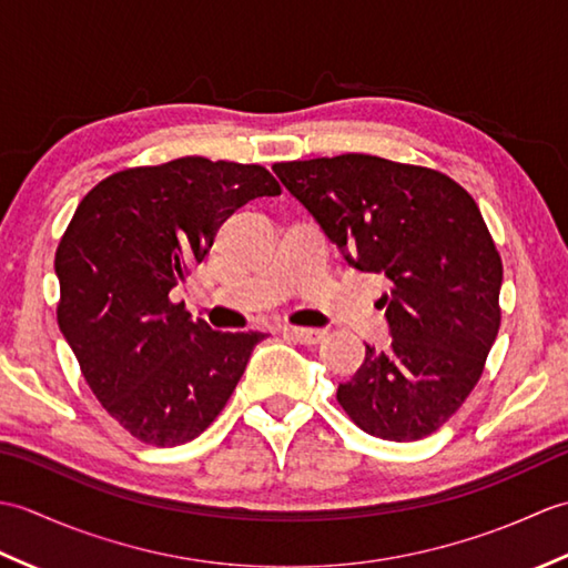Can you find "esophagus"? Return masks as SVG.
<instances>
[{
	"label": "esophagus",
	"instance_id": "esophagus-1",
	"mask_svg": "<svg viewBox=\"0 0 568 568\" xmlns=\"http://www.w3.org/2000/svg\"><path fill=\"white\" fill-rule=\"evenodd\" d=\"M283 332L291 336V339L305 344V346H315L324 339V329H305V327H283Z\"/></svg>",
	"mask_w": 568,
	"mask_h": 568
}]
</instances>
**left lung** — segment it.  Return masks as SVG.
<instances>
[{
  "label": "left lung",
  "mask_w": 568,
  "mask_h": 568,
  "mask_svg": "<svg viewBox=\"0 0 568 568\" xmlns=\"http://www.w3.org/2000/svg\"><path fill=\"white\" fill-rule=\"evenodd\" d=\"M273 171L348 263L393 283L390 348L366 346L336 400L373 437H429L476 388L500 329L503 261L476 200L434 168L366 153Z\"/></svg>",
  "instance_id": "1"
}]
</instances>
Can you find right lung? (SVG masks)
Returning <instances> with one entry per match:
<instances>
[{
	"label": "right lung",
	"mask_w": 568,
	"mask_h": 568,
	"mask_svg": "<svg viewBox=\"0 0 568 568\" xmlns=\"http://www.w3.org/2000/svg\"><path fill=\"white\" fill-rule=\"evenodd\" d=\"M281 195L256 163L185 155L100 180L60 236L58 327L102 407L131 437L178 446L207 429L261 332H214L171 291L216 229L253 197Z\"/></svg>",
	"instance_id": "1"
}]
</instances>
